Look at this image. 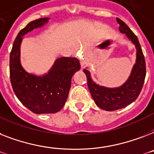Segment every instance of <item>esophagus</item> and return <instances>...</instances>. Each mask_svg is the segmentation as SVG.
Here are the masks:
<instances>
[{"instance_id":"34e87169","label":"esophagus","mask_w":154,"mask_h":154,"mask_svg":"<svg viewBox=\"0 0 154 154\" xmlns=\"http://www.w3.org/2000/svg\"><path fill=\"white\" fill-rule=\"evenodd\" d=\"M80 62H81V68H83L84 64H85V61L84 60H80Z\"/></svg>"}]
</instances>
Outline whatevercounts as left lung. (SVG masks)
Here are the masks:
<instances>
[{
    "label": "left lung",
    "instance_id": "1",
    "mask_svg": "<svg viewBox=\"0 0 154 154\" xmlns=\"http://www.w3.org/2000/svg\"><path fill=\"white\" fill-rule=\"evenodd\" d=\"M119 24V32L125 34L136 48V62L131 75L124 84L117 88L99 85L92 81L88 69H85L89 92L95 103L101 109L112 112L121 109L133 103L141 92L146 77V62L137 36L120 19L116 18Z\"/></svg>",
    "mask_w": 154,
    "mask_h": 154
}]
</instances>
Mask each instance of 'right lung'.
Masks as SVG:
<instances>
[{
    "label": "right lung",
    "mask_w": 154,
    "mask_h": 154,
    "mask_svg": "<svg viewBox=\"0 0 154 154\" xmlns=\"http://www.w3.org/2000/svg\"><path fill=\"white\" fill-rule=\"evenodd\" d=\"M45 17L30 22L19 32L10 53V81L15 94L23 105L35 114L56 113L65 105L70 89L71 80L81 65L76 57H62L42 76L30 73L20 62V45L23 36L47 23Z\"/></svg>",
    "instance_id": "obj_1"
}]
</instances>
